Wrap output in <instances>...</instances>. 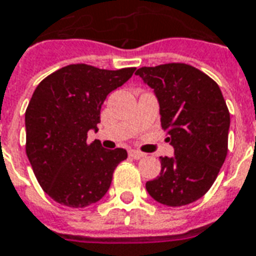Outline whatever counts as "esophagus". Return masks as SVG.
I'll return each mask as SVG.
<instances>
[{"mask_svg":"<svg viewBox=\"0 0 256 256\" xmlns=\"http://www.w3.org/2000/svg\"><path fill=\"white\" fill-rule=\"evenodd\" d=\"M128 154L133 157V158H136V160H140V158L145 157V153L138 152V150H130V152H128Z\"/></svg>","mask_w":256,"mask_h":256,"instance_id":"esophagus-1","label":"esophagus"}]
</instances>
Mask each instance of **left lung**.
Segmentation results:
<instances>
[{
  "label": "left lung",
  "mask_w": 256,
  "mask_h": 256,
  "mask_svg": "<svg viewBox=\"0 0 256 256\" xmlns=\"http://www.w3.org/2000/svg\"><path fill=\"white\" fill-rule=\"evenodd\" d=\"M136 74L154 92L174 146V156L160 157V176L146 182V191L166 206L196 202L214 183L228 152L230 118L221 90L186 64L141 68Z\"/></svg>",
  "instance_id": "obj_1"
}]
</instances>
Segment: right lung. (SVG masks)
<instances>
[{
    "label": "right lung",
    "instance_id": "right-lung-1",
    "mask_svg": "<svg viewBox=\"0 0 256 256\" xmlns=\"http://www.w3.org/2000/svg\"><path fill=\"white\" fill-rule=\"evenodd\" d=\"M136 68L119 70L69 65L38 85L26 111L28 160L47 196L69 208H85L106 196L114 170L128 157L100 141L86 142L98 132L106 98L133 76Z\"/></svg>",
    "mask_w": 256,
    "mask_h": 256
}]
</instances>
